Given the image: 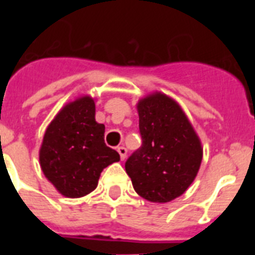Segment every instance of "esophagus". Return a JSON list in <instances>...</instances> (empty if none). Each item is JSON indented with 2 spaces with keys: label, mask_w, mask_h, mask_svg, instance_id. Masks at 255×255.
<instances>
[{
  "label": "esophagus",
  "mask_w": 255,
  "mask_h": 255,
  "mask_svg": "<svg viewBox=\"0 0 255 255\" xmlns=\"http://www.w3.org/2000/svg\"><path fill=\"white\" fill-rule=\"evenodd\" d=\"M117 152H119V154H120V158L125 159L126 158V153H128V150H126L125 147H119L117 148Z\"/></svg>",
  "instance_id": "34e87169"
}]
</instances>
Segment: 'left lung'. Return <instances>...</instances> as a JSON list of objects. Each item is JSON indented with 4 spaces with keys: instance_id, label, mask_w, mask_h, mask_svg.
I'll return each instance as SVG.
<instances>
[{
    "instance_id": "1",
    "label": "left lung",
    "mask_w": 255,
    "mask_h": 255,
    "mask_svg": "<svg viewBox=\"0 0 255 255\" xmlns=\"http://www.w3.org/2000/svg\"><path fill=\"white\" fill-rule=\"evenodd\" d=\"M141 147L125 163L134 190L153 203L180 197L194 181L203 148L179 103L159 92L138 102Z\"/></svg>"
}]
</instances>
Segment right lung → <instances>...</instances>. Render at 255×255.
Here are the masks:
<instances>
[{
	"instance_id": "obj_1",
	"label": "right lung",
	"mask_w": 255,
	"mask_h": 255,
	"mask_svg": "<svg viewBox=\"0 0 255 255\" xmlns=\"http://www.w3.org/2000/svg\"><path fill=\"white\" fill-rule=\"evenodd\" d=\"M120 161L105 143V125L96 121V105L89 96L62 107L44 132L39 163L52 185L67 198L89 194L98 185L103 168Z\"/></svg>"
}]
</instances>
